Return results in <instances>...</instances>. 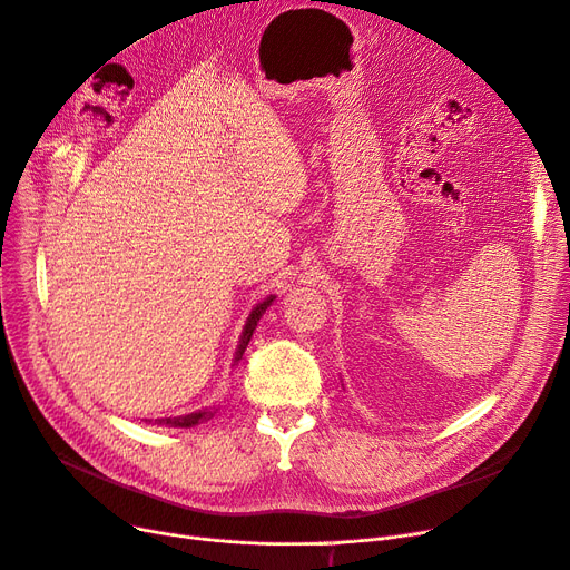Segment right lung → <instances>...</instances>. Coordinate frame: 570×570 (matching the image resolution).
<instances>
[{
	"instance_id": "obj_1",
	"label": "right lung",
	"mask_w": 570,
	"mask_h": 570,
	"mask_svg": "<svg viewBox=\"0 0 570 570\" xmlns=\"http://www.w3.org/2000/svg\"><path fill=\"white\" fill-rule=\"evenodd\" d=\"M275 297L277 295H267L265 301H261L252 312H249V316H247V321H245V327H243V335H239V344H237V348H235V357H233V365H237L239 361H243V353H245V348L249 346V340H252V335H254V331H256V325H258V321H261V316L265 314V309L275 303ZM217 413V406H213V409H198V411H194V413H187V415H177V417H159V421H155L157 425H168V428H196V425H200V423H205V421H209V417H213Z\"/></svg>"
}]
</instances>
